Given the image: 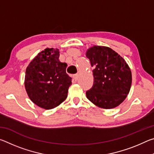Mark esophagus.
<instances>
[{"label":"esophagus","mask_w":154,"mask_h":154,"mask_svg":"<svg viewBox=\"0 0 154 154\" xmlns=\"http://www.w3.org/2000/svg\"><path fill=\"white\" fill-rule=\"evenodd\" d=\"M72 77H73V79L75 81V82H77V81L78 80V78H79V75H77V74L74 75Z\"/></svg>","instance_id":"esophagus-1"}]
</instances>
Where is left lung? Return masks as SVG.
Masks as SVG:
<instances>
[{
  "label": "left lung",
  "instance_id": "left-lung-1",
  "mask_svg": "<svg viewBox=\"0 0 154 154\" xmlns=\"http://www.w3.org/2000/svg\"><path fill=\"white\" fill-rule=\"evenodd\" d=\"M94 68V84L86 92L88 99L100 108L116 107L130 92L132 73L124 58L113 49L94 46L86 52Z\"/></svg>",
  "mask_w": 154,
  "mask_h": 154
}]
</instances>
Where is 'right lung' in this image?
Segmentation results:
<instances>
[{"instance_id":"right-lung-1","label":"right lung","mask_w":154,"mask_h":154,"mask_svg":"<svg viewBox=\"0 0 154 154\" xmlns=\"http://www.w3.org/2000/svg\"><path fill=\"white\" fill-rule=\"evenodd\" d=\"M58 49L47 48L38 54L26 70L25 88L30 100L45 109H51L66 98L72 78L67 64L59 60Z\"/></svg>"}]
</instances>
